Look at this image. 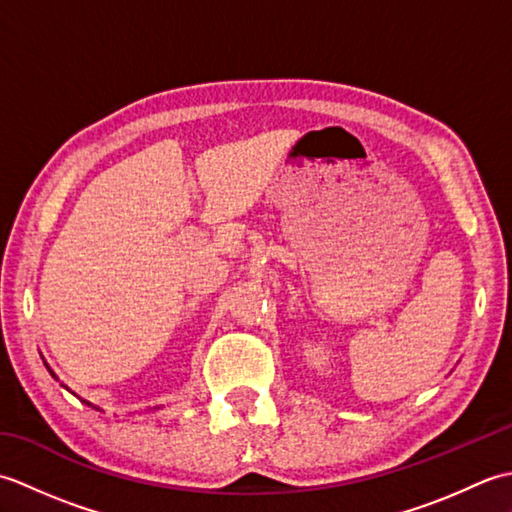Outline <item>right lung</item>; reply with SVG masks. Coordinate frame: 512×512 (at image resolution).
<instances>
[{
  "instance_id": "1",
  "label": "right lung",
  "mask_w": 512,
  "mask_h": 512,
  "mask_svg": "<svg viewBox=\"0 0 512 512\" xmlns=\"http://www.w3.org/2000/svg\"><path fill=\"white\" fill-rule=\"evenodd\" d=\"M52 376H54V374H52ZM83 402H85V405H90V407H94V405H92V402H88V400H83ZM94 409H99V407H94Z\"/></svg>"
}]
</instances>
